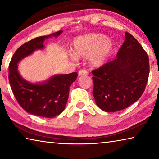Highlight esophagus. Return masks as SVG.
<instances>
[{
  "instance_id": "34e87169",
  "label": "esophagus",
  "mask_w": 159,
  "mask_h": 159,
  "mask_svg": "<svg viewBox=\"0 0 159 159\" xmlns=\"http://www.w3.org/2000/svg\"><path fill=\"white\" fill-rule=\"evenodd\" d=\"M88 71L85 69H81L79 71V76H83V75H88Z\"/></svg>"
}]
</instances>
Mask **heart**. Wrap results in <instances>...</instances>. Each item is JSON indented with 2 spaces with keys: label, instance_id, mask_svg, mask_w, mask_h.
Returning <instances> with one entry per match:
<instances>
[{
  "label": "heart",
  "instance_id": "obj_1",
  "mask_svg": "<svg viewBox=\"0 0 159 159\" xmlns=\"http://www.w3.org/2000/svg\"><path fill=\"white\" fill-rule=\"evenodd\" d=\"M112 49V43L106 36L89 34L76 38L73 43V51L69 54L73 60L78 57L88 58L91 65L99 67L106 62Z\"/></svg>",
  "mask_w": 159,
  "mask_h": 159
}]
</instances>
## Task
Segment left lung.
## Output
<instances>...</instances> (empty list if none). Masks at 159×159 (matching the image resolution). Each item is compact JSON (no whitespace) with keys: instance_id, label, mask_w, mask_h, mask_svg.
Returning a JSON list of instances; mask_svg holds the SVG:
<instances>
[{"instance_id":"obj_1","label":"left lung","mask_w":159,"mask_h":159,"mask_svg":"<svg viewBox=\"0 0 159 159\" xmlns=\"http://www.w3.org/2000/svg\"><path fill=\"white\" fill-rule=\"evenodd\" d=\"M115 60L92 71L95 103L102 111L115 112L127 108L140 98L149 74L147 52L130 34Z\"/></svg>"}]
</instances>
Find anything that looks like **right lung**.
<instances>
[{
	"instance_id": "right-lung-1",
	"label": "right lung",
	"mask_w": 159,
	"mask_h": 159,
	"mask_svg": "<svg viewBox=\"0 0 159 159\" xmlns=\"http://www.w3.org/2000/svg\"><path fill=\"white\" fill-rule=\"evenodd\" d=\"M63 31L48 36L35 38L15 51L9 64V82L20 105L29 114L53 118L64 111L69 98V88L76 80V72L55 75L41 83H32L24 79L18 71L17 64L36 50L43 49V42L52 36L57 37Z\"/></svg>"
}]
</instances>
